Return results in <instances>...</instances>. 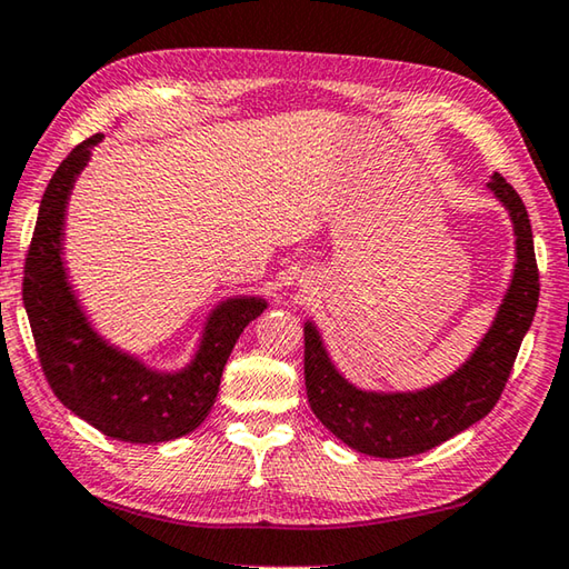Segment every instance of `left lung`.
<instances>
[{
    "instance_id": "1",
    "label": "left lung",
    "mask_w": 569,
    "mask_h": 569,
    "mask_svg": "<svg viewBox=\"0 0 569 569\" xmlns=\"http://www.w3.org/2000/svg\"><path fill=\"white\" fill-rule=\"evenodd\" d=\"M488 189L508 209L515 229L512 283L500 311L475 353L440 383L416 392L360 390L338 373L313 323H306V392L316 418L358 452L373 458H408L432 450L488 416L505 383L540 298L532 226L520 193L492 173Z\"/></svg>"
}]
</instances>
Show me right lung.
<instances>
[{
  "instance_id": "add662e5",
  "label": "right lung",
  "mask_w": 569,
  "mask_h": 569,
  "mask_svg": "<svg viewBox=\"0 0 569 569\" xmlns=\"http://www.w3.org/2000/svg\"><path fill=\"white\" fill-rule=\"evenodd\" d=\"M99 141L101 133H94L71 149L41 196L24 261V308L47 383L74 416L113 440L167 442L209 416L226 360L266 301L253 296L223 301L209 316L193 360L179 373H159L109 346L89 326L61 261L71 186Z\"/></svg>"
}]
</instances>
